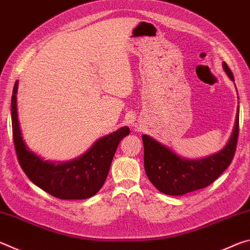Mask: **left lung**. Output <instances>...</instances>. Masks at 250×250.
<instances>
[{"instance_id": "obj_1", "label": "left lung", "mask_w": 250, "mask_h": 250, "mask_svg": "<svg viewBox=\"0 0 250 250\" xmlns=\"http://www.w3.org/2000/svg\"><path fill=\"white\" fill-rule=\"evenodd\" d=\"M224 70L235 82L229 67L224 62ZM239 133V116L227 146L209 158L189 161L175 153L147 135H142L145 146V170L147 177L160 192L167 195L183 194L210 185L229 167L234 159Z\"/></svg>"}]
</instances>
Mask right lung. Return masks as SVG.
<instances>
[{
	"mask_svg": "<svg viewBox=\"0 0 250 250\" xmlns=\"http://www.w3.org/2000/svg\"><path fill=\"white\" fill-rule=\"evenodd\" d=\"M16 82L11 100L13 141L19 163L34 184L61 200H84L94 196L108 176L113 155L120 140L130 133L124 126L97 141L83 155L67 163H49L32 153L21 134L16 109Z\"/></svg>",
	"mask_w": 250,
	"mask_h": 250,
	"instance_id": "add662e5",
	"label": "right lung"
}]
</instances>
